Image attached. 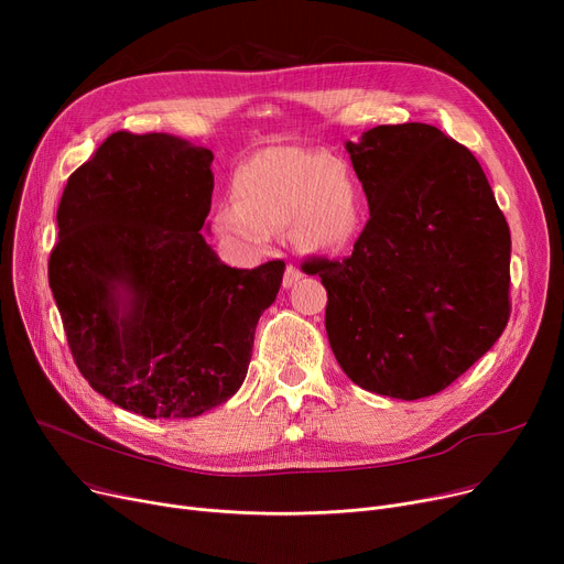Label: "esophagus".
I'll list each match as a JSON object with an SVG mask.
<instances>
[{"instance_id":"34e87169","label":"esophagus","mask_w":564,"mask_h":564,"mask_svg":"<svg viewBox=\"0 0 564 564\" xmlns=\"http://www.w3.org/2000/svg\"><path fill=\"white\" fill-rule=\"evenodd\" d=\"M302 276H304V274L297 270V267H294V264H288V267H285V274H283V288L297 285V281H300Z\"/></svg>"}]
</instances>
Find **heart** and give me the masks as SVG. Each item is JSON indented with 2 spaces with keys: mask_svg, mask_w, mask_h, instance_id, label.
I'll list each match as a JSON object with an SVG mask.
<instances>
[{
  "mask_svg": "<svg viewBox=\"0 0 564 564\" xmlns=\"http://www.w3.org/2000/svg\"><path fill=\"white\" fill-rule=\"evenodd\" d=\"M232 194L215 207V228L249 253H262L283 226L300 249L338 253L366 224L359 177L324 151L264 148L237 169Z\"/></svg>",
  "mask_w": 564,
  "mask_h": 564,
  "instance_id": "obj_1",
  "label": "heart"
}]
</instances>
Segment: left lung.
Returning <instances> with one entry per match:
<instances>
[{
  "label": "left lung",
  "mask_w": 564,
  "mask_h": 564,
  "mask_svg": "<svg viewBox=\"0 0 564 564\" xmlns=\"http://www.w3.org/2000/svg\"><path fill=\"white\" fill-rule=\"evenodd\" d=\"M370 219L349 258H308L327 288L329 345L361 389L434 395L491 349L510 319V226L480 162L427 123L345 143Z\"/></svg>",
  "instance_id": "obj_1"
}]
</instances>
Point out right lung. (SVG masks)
I'll list each match as a JSON object with an SVG mask.
<instances>
[{"label":"right lung","mask_w":564,"mask_h":564,"mask_svg":"<svg viewBox=\"0 0 564 564\" xmlns=\"http://www.w3.org/2000/svg\"><path fill=\"white\" fill-rule=\"evenodd\" d=\"M215 155L164 132H113L70 177L47 274L91 389L145 419H194L249 370L283 260L235 270L200 228Z\"/></svg>","instance_id":"obj_1"}]
</instances>
